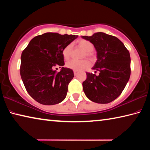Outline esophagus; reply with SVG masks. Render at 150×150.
Instances as JSON below:
<instances>
[{"label": "esophagus", "mask_w": 150, "mask_h": 150, "mask_svg": "<svg viewBox=\"0 0 150 150\" xmlns=\"http://www.w3.org/2000/svg\"><path fill=\"white\" fill-rule=\"evenodd\" d=\"M73 73H74V75H77L78 71H73Z\"/></svg>", "instance_id": "34e87169"}]
</instances>
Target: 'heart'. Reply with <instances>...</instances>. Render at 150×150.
<instances>
[{
	"mask_svg": "<svg viewBox=\"0 0 150 150\" xmlns=\"http://www.w3.org/2000/svg\"><path fill=\"white\" fill-rule=\"evenodd\" d=\"M78 46L82 48L85 51L84 54V57L87 56L89 58H92L93 56L92 51L94 50V45L91 42L86 40H80L77 42ZM72 45L69 44L63 48L62 51V55L64 59L67 60L69 59L71 54ZM66 67L73 71H81L85 69L89 66V62L87 60L83 59L81 61L71 60L69 62L66 63Z\"/></svg>",
	"mask_w": 150,
	"mask_h": 150,
	"instance_id": "b5f03b06",
	"label": "heart"
}]
</instances>
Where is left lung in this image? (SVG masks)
I'll use <instances>...</instances> for the list:
<instances>
[{
  "instance_id": "8db88e82",
  "label": "left lung",
  "mask_w": 150,
  "mask_h": 150,
  "mask_svg": "<svg viewBox=\"0 0 150 150\" xmlns=\"http://www.w3.org/2000/svg\"><path fill=\"white\" fill-rule=\"evenodd\" d=\"M81 38L94 45L97 60L92 69L99 73H86L87 79L83 83L85 95L96 103H110L120 95L130 79V53L120 40L105 33Z\"/></svg>"
}]
</instances>
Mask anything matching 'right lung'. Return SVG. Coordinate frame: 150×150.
<instances>
[{"mask_svg":"<svg viewBox=\"0 0 150 150\" xmlns=\"http://www.w3.org/2000/svg\"><path fill=\"white\" fill-rule=\"evenodd\" d=\"M77 37L45 33L34 37L22 52L20 75L27 92L38 103L54 105L65 99L74 74L63 67L62 51ZM57 66L62 67L59 72L54 69Z\"/></svg>","mask_w":150,"mask_h":150,"instance_id":"right-lung-1","label":"right lung"}]
</instances>
